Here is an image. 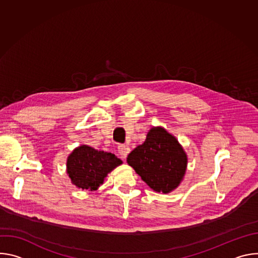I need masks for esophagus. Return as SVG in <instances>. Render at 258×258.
I'll return each instance as SVG.
<instances>
[{"label":"esophagus","mask_w":258,"mask_h":258,"mask_svg":"<svg viewBox=\"0 0 258 258\" xmlns=\"http://www.w3.org/2000/svg\"><path fill=\"white\" fill-rule=\"evenodd\" d=\"M117 149H118V153H119L120 157H121L122 159H125L126 156H127V154L130 153L128 146H126V145H124V144H119V145L117 146Z\"/></svg>","instance_id":"esophagus-1"}]
</instances>
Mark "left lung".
<instances>
[{
  "instance_id": "1",
  "label": "left lung",
  "mask_w": 258,
  "mask_h": 258,
  "mask_svg": "<svg viewBox=\"0 0 258 258\" xmlns=\"http://www.w3.org/2000/svg\"><path fill=\"white\" fill-rule=\"evenodd\" d=\"M126 161L151 189L164 194L179 185L187 168L181 146L162 127H153Z\"/></svg>"
}]
</instances>
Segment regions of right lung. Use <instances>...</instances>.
<instances>
[{
	"label": "right lung",
	"mask_w": 258,
	"mask_h": 258,
	"mask_svg": "<svg viewBox=\"0 0 258 258\" xmlns=\"http://www.w3.org/2000/svg\"><path fill=\"white\" fill-rule=\"evenodd\" d=\"M121 163L122 161L112 153L98 151L83 145L69 155L67 173L77 187L95 191L103 183L107 173Z\"/></svg>",
	"instance_id": "obj_1"
}]
</instances>
